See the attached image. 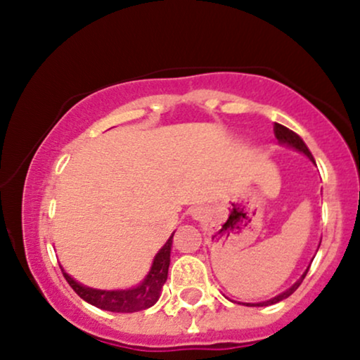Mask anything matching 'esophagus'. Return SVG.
I'll return each instance as SVG.
<instances>
[{
    "label": "esophagus",
    "instance_id": "34e87169",
    "mask_svg": "<svg viewBox=\"0 0 360 360\" xmlns=\"http://www.w3.org/2000/svg\"><path fill=\"white\" fill-rule=\"evenodd\" d=\"M193 216H194V219H204V217L207 216V211L204 207H195L194 211H193Z\"/></svg>",
    "mask_w": 360,
    "mask_h": 360
}]
</instances>
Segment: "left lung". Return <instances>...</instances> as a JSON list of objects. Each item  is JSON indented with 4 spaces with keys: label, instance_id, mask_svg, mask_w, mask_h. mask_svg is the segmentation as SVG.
I'll return each mask as SVG.
<instances>
[{
    "label": "left lung",
    "instance_id": "1",
    "mask_svg": "<svg viewBox=\"0 0 360 360\" xmlns=\"http://www.w3.org/2000/svg\"><path fill=\"white\" fill-rule=\"evenodd\" d=\"M274 134H276V138L279 139V143H282V144H288V146H290V148L297 149V151L304 153L309 159H311V161L314 162V165H316V161H314L312 154H311V151H309V149H307L306 143H304V141H302L301 138H299V136L295 134L294 131H290V129H288V127H285V126L277 124V122H276V124H274ZM307 271H309V267L306 269V272H304V274L301 276V279H299L297 282H295V284L292 285V288H289L288 290H285V292H282V294H279V295H276L274 299H269V301H266V302H259V304H245V306H271V304L279 302V301H282V299H288L289 295L292 294L294 290L299 288V285H301V282L304 281V277L307 276Z\"/></svg>",
    "mask_w": 360,
    "mask_h": 360
}]
</instances>
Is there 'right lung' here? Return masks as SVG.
Masks as SVG:
<instances>
[{"label":"right lung","mask_w":360,"mask_h":360,"mask_svg":"<svg viewBox=\"0 0 360 360\" xmlns=\"http://www.w3.org/2000/svg\"><path fill=\"white\" fill-rule=\"evenodd\" d=\"M174 236V234H172ZM172 236L167 239V243L162 245V249L156 254L154 262L151 266V271L146 276L138 288L127 289V290H98L84 288L71 279L63 271V276L71 285L72 290L79 295L86 302L93 304L103 311L109 312H138L144 311V309L154 306L158 302L159 295H161V289L167 279V269H169L171 262V245H172Z\"/></svg>","instance_id":"add662e5"}]
</instances>
